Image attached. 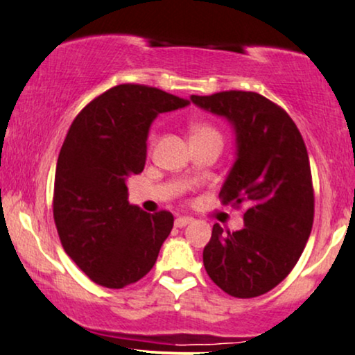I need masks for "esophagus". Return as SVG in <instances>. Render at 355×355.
Segmentation results:
<instances>
[{"label":"esophagus","mask_w":355,"mask_h":355,"mask_svg":"<svg viewBox=\"0 0 355 355\" xmlns=\"http://www.w3.org/2000/svg\"><path fill=\"white\" fill-rule=\"evenodd\" d=\"M189 223H192L191 217H178L176 220H174V227L176 228H184V227H187Z\"/></svg>","instance_id":"obj_1"}]
</instances>
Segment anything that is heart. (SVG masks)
Masks as SVG:
<instances>
[{
	"instance_id": "heart-1",
	"label": "heart",
	"mask_w": 355,
	"mask_h": 355,
	"mask_svg": "<svg viewBox=\"0 0 355 355\" xmlns=\"http://www.w3.org/2000/svg\"><path fill=\"white\" fill-rule=\"evenodd\" d=\"M199 137H220V135L214 127L207 125V123H192L191 138H199Z\"/></svg>"
}]
</instances>
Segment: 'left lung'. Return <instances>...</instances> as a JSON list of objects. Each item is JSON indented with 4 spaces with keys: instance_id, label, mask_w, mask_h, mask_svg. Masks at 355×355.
<instances>
[{
    "instance_id": "1",
    "label": "left lung",
    "mask_w": 355,
    "mask_h": 355,
    "mask_svg": "<svg viewBox=\"0 0 355 355\" xmlns=\"http://www.w3.org/2000/svg\"><path fill=\"white\" fill-rule=\"evenodd\" d=\"M197 107L227 119L236 156L220 189L223 204L245 205V228L214 225L204 266L223 292L252 298L290 274L310 238L315 197L310 159L295 122L251 91L191 96Z\"/></svg>"
}]
</instances>
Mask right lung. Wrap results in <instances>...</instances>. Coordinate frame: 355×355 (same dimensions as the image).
Returning <instances> with one entry per match:
<instances>
[{"label":"right lung","instance_id":"add662e5","mask_svg":"<svg viewBox=\"0 0 355 355\" xmlns=\"http://www.w3.org/2000/svg\"><path fill=\"white\" fill-rule=\"evenodd\" d=\"M186 105L158 87L119 85L91 101L67 133L53 218L63 250L98 285L122 288L140 280L171 233L173 214L151 215L128 202L127 179L144 171L155 119Z\"/></svg>","mask_w":355,"mask_h":355}]
</instances>
